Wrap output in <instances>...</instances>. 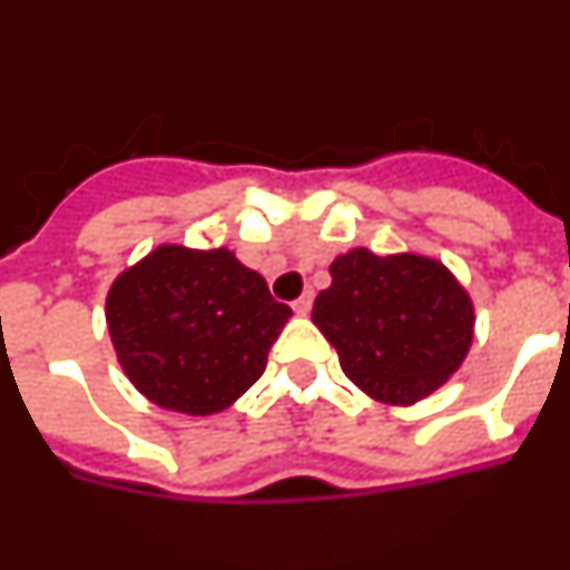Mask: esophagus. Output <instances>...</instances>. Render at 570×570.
<instances>
[{"label": "esophagus", "instance_id": "34e87169", "mask_svg": "<svg viewBox=\"0 0 570 570\" xmlns=\"http://www.w3.org/2000/svg\"><path fill=\"white\" fill-rule=\"evenodd\" d=\"M311 305H314V294H311V291H305L299 299H294V311H296V314H302V316L308 314Z\"/></svg>", "mask_w": 570, "mask_h": 570}]
</instances>
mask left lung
Listing matches in <instances>:
<instances>
[{
	"mask_svg": "<svg viewBox=\"0 0 570 570\" xmlns=\"http://www.w3.org/2000/svg\"><path fill=\"white\" fill-rule=\"evenodd\" d=\"M316 328L367 396L414 405L465 360L473 305L454 274L416 254L347 250L331 265V288L314 302Z\"/></svg>",
	"mask_w": 570,
	"mask_h": 570,
	"instance_id": "left-lung-1",
	"label": "left lung"
}]
</instances>
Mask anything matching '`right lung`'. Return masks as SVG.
Here are the masks:
<instances>
[{
    "instance_id": "1",
    "label": "right lung",
    "mask_w": 570,
    "mask_h": 570,
    "mask_svg": "<svg viewBox=\"0 0 570 570\" xmlns=\"http://www.w3.org/2000/svg\"><path fill=\"white\" fill-rule=\"evenodd\" d=\"M291 308L228 248L159 245L110 285L105 320L139 394L190 416L239 400L268 365Z\"/></svg>"
}]
</instances>
